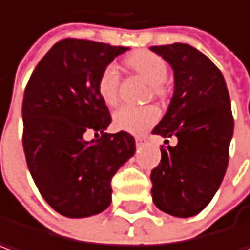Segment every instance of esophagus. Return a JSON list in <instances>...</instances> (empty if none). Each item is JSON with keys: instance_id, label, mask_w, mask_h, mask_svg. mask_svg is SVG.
<instances>
[{"instance_id": "34e87169", "label": "esophagus", "mask_w": 250, "mask_h": 250, "mask_svg": "<svg viewBox=\"0 0 250 250\" xmlns=\"http://www.w3.org/2000/svg\"><path fill=\"white\" fill-rule=\"evenodd\" d=\"M136 143H137V146H143V145L147 143V137H145V136H137V137H136Z\"/></svg>"}]
</instances>
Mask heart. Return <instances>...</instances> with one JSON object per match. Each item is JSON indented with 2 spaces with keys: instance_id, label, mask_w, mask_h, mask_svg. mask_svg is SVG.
Returning a JSON list of instances; mask_svg holds the SVG:
<instances>
[{
  "instance_id": "heart-1",
  "label": "heart",
  "mask_w": 250,
  "mask_h": 250,
  "mask_svg": "<svg viewBox=\"0 0 250 250\" xmlns=\"http://www.w3.org/2000/svg\"><path fill=\"white\" fill-rule=\"evenodd\" d=\"M125 64L133 71L140 74L148 84H151L153 96H163V83L167 79V64L163 58L148 51H136L125 58ZM119 84L120 77L117 68L113 64L104 67L97 81V90L107 105H114L117 102ZM113 120L119 130L140 134L159 120V111L153 105L137 107L125 104L114 111Z\"/></svg>"
}]
</instances>
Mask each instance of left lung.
I'll use <instances>...</instances> for the list:
<instances>
[{
  "instance_id": "left-lung-1",
  "label": "left lung",
  "mask_w": 250,
  "mask_h": 250,
  "mask_svg": "<svg viewBox=\"0 0 250 250\" xmlns=\"http://www.w3.org/2000/svg\"><path fill=\"white\" fill-rule=\"evenodd\" d=\"M150 50L170 64L174 76L169 108L153 134L177 137L174 147L162 148V160L151 170V196L162 212L190 217L209 205L226 173L233 136L229 91L219 68L192 45Z\"/></svg>"
}]
</instances>
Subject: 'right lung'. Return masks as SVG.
Returning a JSON list of instances; mask_svg holds the SVG:
<instances>
[{
  "label": "right lung",
  "mask_w": 250,
  "mask_h": 250,
  "mask_svg": "<svg viewBox=\"0 0 250 250\" xmlns=\"http://www.w3.org/2000/svg\"><path fill=\"white\" fill-rule=\"evenodd\" d=\"M127 50L65 38L42 57L25 87V160L44 200L65 217L105 210L113 176L136 151L127 131L105 133L111 117L97 90L103 68ZM90 129L102 137L85 141Z\"/></svg>",
  "instance_id": "right-lung-1"
}]
</instances>
